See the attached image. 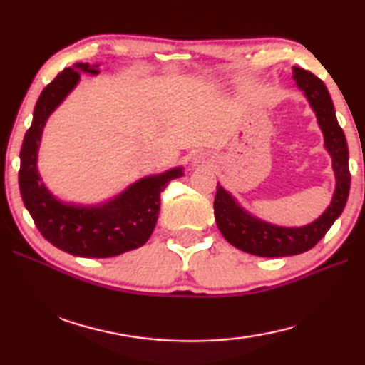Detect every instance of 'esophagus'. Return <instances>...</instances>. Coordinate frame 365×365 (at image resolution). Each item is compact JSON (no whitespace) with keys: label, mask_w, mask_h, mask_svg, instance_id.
Instances as JSON below:
<instances>
[{"label":"esophagus","mask_w":365,"mask_h":365,"mask_svg":"<svg viewBox=\"0 0 365 365\" xmlns=\"http://www.w3.org/2000/svg\"><path fill=\"white\" fill-rule=\"evenodd\" d=\"M205 163H206V159H205V156H195L193 158V165L195 168H200V165H205Z\"/></svg>","instance_id":"1"}]
</instances>
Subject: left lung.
Returning a JSON list of instances; mask_svg holds the SVG:
<instances>
[{"label":"left lung","instance_id":"1","mask_svg":"<svg viewBox=\"0 0 365 365\" xmlns=\"http://www.w3.org/2000/svg\"><path fill=\"white\" fill-rule=\"evenodd\" d=\"M293 78L316 113L317 123L324 133V146L331 156L336 187L331 202L319 219L302 227H280L250 214L217 183L214 215L220 233L235 248L261 257L294 256L314 248L341 215L351 187L348 145L336 120L329 90L322 80L301 67H293Z\"/></svg>","mask_w":365,"mask_h":365}]
</instances>
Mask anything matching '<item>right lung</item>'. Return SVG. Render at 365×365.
<instances>
[{
    "mask_svg": "<svg viewBox=\"0 0 365 365\" xmlns=\"http://www.w3.org/2000/svg\"><path fill=\"white\" fill-rule=\"evenodd\" d=\"M98 67L77 63L45 86L21 148L19 188L24 205L49 243L78 257H113L143 246L156 227L160 193L170 180L183 175V168H174L143 177L122 193L93 206L64 202L45 187L36 168L45 123L76 88L80 72L98 76Z\"/></svg>",
    "mask_w": 365,
    "mask_h": 365,
    "instance_id": "obj_1",
    "label": "right lung"
}]
</instances>
